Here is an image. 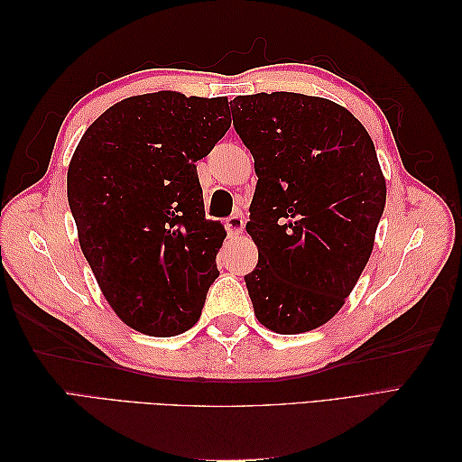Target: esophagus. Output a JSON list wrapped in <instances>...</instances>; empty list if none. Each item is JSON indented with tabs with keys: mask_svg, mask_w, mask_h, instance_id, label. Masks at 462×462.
I'll list each match as a JSON object with an SVG mask.
<instances>
[{
	"mask_svg": "<svg viewBox=\"0 0 462 462\" xmlns=\"http://www.w3.org/2000/svg\"><path fill=\"white\" fill-rule=\"evenodd\" d=\"M226 226H227V231H229V235H233V236L241 235V233L245 231V217H243L241 214H233L231 217H227Z\"/></svg>",
	"mask_w": 462,
	"mask_h": 462,
	"instance_id": "34e87169",
	"label": "esophagus"
}]
</instances>
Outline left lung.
I'll use <instances>...</instances> for the list:
<instances>
[{"mask_svg":"<svg viewBox=\"0 0 462 462\" xmlns=\"http://www.w3.org/2000/svg\"><path fill=\"white\" fill-rule=\"evenodd\" d=\"M233 127L258 175L245 275L262 326L297 335L324 326L351 295L374 248L385 179L362 123L326 97L236 96Z\"/></svg>","mask_w":462,"mask_h":462,"instance_id":"obj_1","label":"left lung"}]
</instances>
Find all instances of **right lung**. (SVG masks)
Masks as SVG:
<instances>
[{
    "mask_svg": "<svg viewBox=\"0 0 462 462\" xmlns=\"http://www.w3.org/2000/svg\"><path fill=\"white\" fill-rule=\"evenodd\" d=\"M229 127L227 97L162 90L106 109L73 153L67 199L82 254L136 331L171 337L202 314L227 233L206 219L197 162Z\"/></svg>",
    "mask_w": 462,
    "mask_h": 462,
    "instance_id": "right-lung-1",
    "label": "right lung"
}]
</instances>
